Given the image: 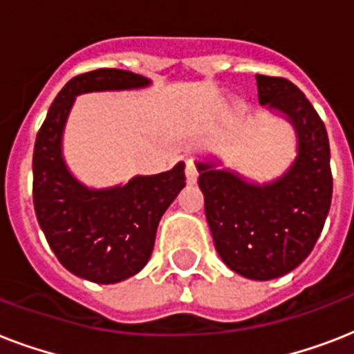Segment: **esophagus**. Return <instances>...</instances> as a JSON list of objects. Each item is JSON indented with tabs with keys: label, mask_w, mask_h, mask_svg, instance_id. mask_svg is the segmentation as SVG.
Instances as JSON below:
<instances>
[{
	"label": "esophagus",
	"mask_w": 354,
	"mask_h": 354,
	"mask_svg": "<svg viewBox=\"0 0 354 354\" xmlns=\"http://www.w3.org/2000/svg\"><path fill=\"white\" fill-rule=\"evenodd\" d=\"M185 176H187V183H196V180H198V171H196V165H194L193 160H187Z\"/></svg>",
	"instance_id": "esophagus-1"
}]
</instances>
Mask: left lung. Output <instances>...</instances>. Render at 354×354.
Listing matches in <instances>:
<instances>
[{
  "label": "left lung",
  "instance_id": "1",
  "mask_svg": "<svg viewBox=\"0 0 354 354\" xmlns=\"http://www.w3.org/2000/svg\"><path fill=\"white\" fill-rule=\"evenodd\" d=\"M259 104L290 122L296 158L281 176L255 182L222 167L216 156L196 161L205 218L227 268L253 281L288 274L308 257L333 198L327 130L290 80L255 75Z\"/></svg>",
  "mask_w": 354,
  "mask_h": 354
}]
</instances>
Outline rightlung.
Masks as SVG:
<instances>
[{
	"instance_id": "right-lung-1",
	"label": "right lung",
	"mask_w": 354,
	"mask_h": 354,
	"mask_svg": "<svg viewBox=\"0 0 354 354\" xmlns=\"http://www.w3.org/2000/svg\"><path fill=\"white\" fill-rule=\"evenodd\" d=\"M150 84L143 75L124 69L79 75L60 90L36 136L32 200L38 224L64 268L91 283L113 285L145 268L161 216L185 187V163L113 187H88L66 163L64 128L79 95Z\"/></svg>"
}]
</instances>
